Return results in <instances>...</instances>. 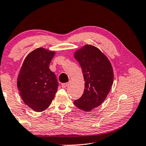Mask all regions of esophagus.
<instances>
[{
  "mask_svg": "<svg viewBox=\"0 0 146 146\" xmlns=\"http://www.w3.org/2000/svg\"><path fill=\"white\" fill-rule=\"evenodd\" d=\"M67 85H68V83H62V84H61V87H62L63 89H65V88H66L67 87Z\"/></svg>",
  "mask_w": 146,
  "mask_h": 146,
  "instance_id": "obj_1",
  "label": "esophagus"
}]
</instances>
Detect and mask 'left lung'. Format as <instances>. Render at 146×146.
<instances>
[{"instance_id":"obj_1","label":"left lung","mask_w":146,"mask_h":146,"mask_svg":"<svg viewBox=\"0 0 146 146\" xmlns=\"http://www.w3.org/2000/svg\"><path fill=\"white\" fill-rule=\"evenodd\" d=\"M74 56L81 65L85 81L83 95L74 104L89 112L105 100L113 84V69L106 55L92 45H85Z\"/></svg>"}]
</instances>
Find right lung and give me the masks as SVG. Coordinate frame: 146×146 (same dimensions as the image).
<instances>
[{
    "label": "right lung",
    "mask_w": 146,
    "mask_h": 146,
    "mask_svg": "<svg viewBox=\"0 0 146 146\" xmlns=\"http://www.w3.org/2000/svg\"><path fill=\"white\" fill-rule=\"evenodd\" d=\"M55 52L40 48L24 59L18 77L17 86L24 103L36 112L49 107L56 93L58 82L49 68Z\"/></svg>",
    "instance_id": "1"
}]
</instances>
